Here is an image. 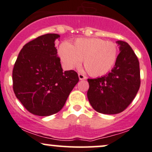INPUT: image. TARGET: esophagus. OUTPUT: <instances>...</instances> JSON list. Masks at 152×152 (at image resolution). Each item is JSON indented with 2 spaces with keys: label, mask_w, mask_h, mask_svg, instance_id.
I'll return each instance as SVG.
<instances>
[{
  "label": "esophagus",
  "mask_w": 152,
  "mask_h": 152,
  "mask_svg": "<svg viewBox=\"0 0 152 152\" xmlns=\"http://www.w3.org/2000/svg\"><path fill=\"white\" fill-rule=\"evenodd\" d=\"M78 76H79V79H80V80H86V78H87L84 75L81 74V73H79V74H78Z\"/></svg>",
  "instance_id": "esophagus-1"
}]
</instances>
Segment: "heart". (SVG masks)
Wrapping results in <instances>:
<instances>
[{
  "label": "heart",
  "instance_id": "1",
  "mask_svg": "<svg viewBox=\"0 0 152 152\" xmlns=\"http://www.w3.org/2000/svg\"><path fill=\"white\" fill-rule=\"evenodd\" d=\"M58 55L67 69L74 68L83 59V65L91 75L99 77L113 68L118 58V47L112 41L97 37L77 38L73 44L62 42Z\"/></svg>",
  "mask_w": 152,
  "mask_h": 152
}]
</instances>
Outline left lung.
<instances>
[{
  "label": "left lung",
  "mask_w": 152,
  "mask_h": 152,
  "mask_svg": "<svg viewBox=\"0 0 152 152\" xmlns=\"http://www.w3.org/2000/svg\"><path fill=\"white\" fill-rule=\"evenodd\" d=\"M120 53L115 67L106 75L87 79V98L96 111L105 115L120 113L134 99L140 87V62L127 42L119 40Z\"/></svg>",
  "instance_id": "1"
}]
</instances>
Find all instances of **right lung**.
I'll list each match as a JSON object with an SVG mask.
<instances>
[{"label": "right lung", "instance_id": "1", "mask_svg": "<svg viewBox=\"0 0 152 152\" xmlns=\"http://www.w3.org/2000/svg\"><path fill=\"white\" fill-rule=\"evenodd\" d=\"M58 37L48 33L30 41L19 53L12 69L14 93L35 115L50 116L61 110L79 81L75 71H62L55 47Z\"/></svg>", "mask_w": 152, "mask_h": 152}]
</instances>
